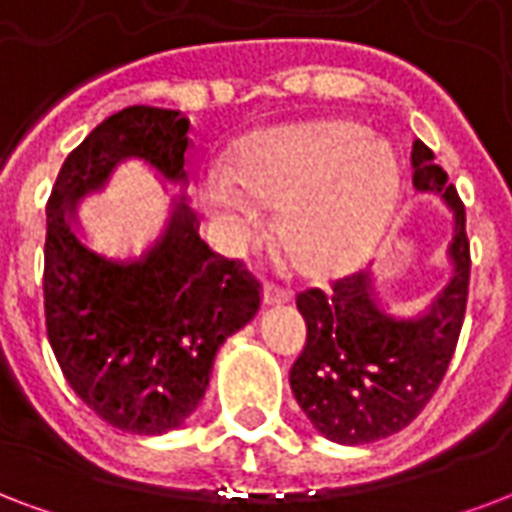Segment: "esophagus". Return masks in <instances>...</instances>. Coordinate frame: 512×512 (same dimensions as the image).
Returning <instances> with one entry per match:
<instances>
[{
	"instance_id": "1",
	"label": "esophagus",
	"mask_w": 512,
	"mask_h": 512,
	"mask_svg": "<svg viewBox=\"0 0 512 512\" xmlns=\"http://www.w3.org/2000/svg\"><path fill=\"white\" fill-rule=\"evenodd\" d=\"M288 299H291V291L286 286H275V283L264 286V305H283Z\"/></svg>"
}]
</instances>
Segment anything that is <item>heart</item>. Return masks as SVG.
I'll list each match as a JSON object with an SVG mask.
<instances>
[{
  "instance_id": "obj_1",
  "label": "heart",
  "mask_w": 512,
  "mask_h": 512,
  "mask_svg": "<svg viewBox=\"0 0 512 512\" xmlns=\"http://www.w3.org/2000/svg\"><path fill=\"white\" fill-rule=\"evenodd\" d=\"M237 186L280 207L278 237L305 275H334L370 251L397 202L399 167L388 145L351 121H310L253 134L234 159ZM210 197L242 221L251 207L224 178Z\"/></svg>"
}]
</instances>
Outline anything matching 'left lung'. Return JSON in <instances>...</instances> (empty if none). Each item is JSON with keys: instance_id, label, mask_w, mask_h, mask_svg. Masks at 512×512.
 Returning <instances> with one entry per match:
<instances>
[{"instance_id": "left-lung-1", "label": "left lung", "mask_w": 512, "mask_h": 512, "mask_svg": "<svg viewBox=\"0 0 512 512\" xmlns=\"http://www.w3.org/2000/svg\"><path fill=\"white\" fill-rule=\"evenodd\" d=\"M413 186L440 191L453 210V278L424 318L378 310L370 275L351 272L332 288H305L297 307L307 324L305 351L291 367V391L310 424L343 445L402 432L434 397L459 343L470 294L467 213L448 175L424 142H413Z\"/></svg>"}]
</instances>
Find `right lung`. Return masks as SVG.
I'll list each match as a JSON object with an SVG mask.
<instances>
[{"label":"right lung","mask_w":512,"mask_h":512,"mask_svg":"<svg viewBox=\"0 0 512 512\" xmlns=\"http://www.w3.org/2000/svg\"><path fill=\"white\" fill-rule=\"evenodd\" d=\"M188 121L134 105L110 115L61 164L45 205V329L72 391L132 434L178 429L205 397L213 359L261 307V283L240 259L213 253L183 210L142 261L115 264L75 237L67 207L126 156L186 178Z\"/></svg>","instance_id":"right-lung-1"}]
</instances>
